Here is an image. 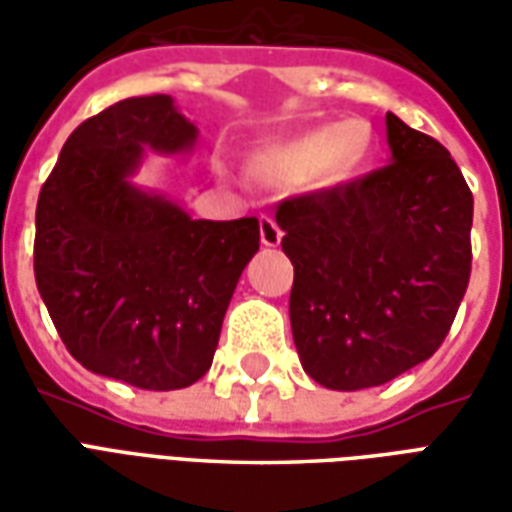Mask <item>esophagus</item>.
Wrapping results in <instances>:
<instances>
[{
  "label": "esophagus",
  "instance_id": "obj_1",
  "mask_svg": "<svg viewBox=\"0 0 512 512\" xmlns=\"http://www.w3.org/2000/svg\"><path fill=\"white\" fill-rule=\"evenodd\" d=\"M260 241H263V246H279V241H282V230L271 216H260Z\"/></svg>",
  "mask_w": 512,
  "mask_h": 512
}]
</instances>
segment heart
I'll use <instances>...</instances> for the list:
<instances>
[{
    "label": "heart",
    "instance_id": "b5f03b06",
    "mask_svg": "<svg viewBox=\"0 0 512 512\" xmlns=\"http://www.w3.org/2000/svg\"><path fill=\"white\" fill-rule=\"evenodd\" d=\"M370 145L373 134L365 120H343L263 147L252 167L260 178H304L312 189H340L365 167Z\"/></svg>",
    "mask_w": 512,
    "mask_h": 512
}]
</instances>
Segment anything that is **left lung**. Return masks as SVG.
<instances>
[{
	"mask_svg": "<svg viewBox=\"0 0 512 512\" xmlns=\"http://www.w3.org/2000/svg\"><path fill=\"white\" fill-rule=\"evenodd\" d=\"M386 142V167L277 208L301 367L340 392L436 354L472 271L474 200L447 147L392 112Z\"/></svg>",
	"mask_w": 512,
	"mask_h": 512,
	"instance_id": "left-lung-1",
	"label": "left lung"
}]
</instances>
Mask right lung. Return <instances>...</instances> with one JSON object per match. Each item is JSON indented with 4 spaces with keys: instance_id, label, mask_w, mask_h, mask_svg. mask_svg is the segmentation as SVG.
Listing matches in <instances>:
<instances>
[{
    "instance_id": "obj_1",
    "label": "right lung",
    "mask_w": 512,
    "mask_h": 512,
    "mask_svg": "<svg viewBox=\"0 0 512 512\" xmlns=\"http://www.w3.org/2000/svg\"><path fill=\"white\" fill-rule=\"evenodd\" d=\"M197 134L169 95L117 101L68 136L35 213V282L65 348L98 376L153 392L211 370L260 249L255 216L191 219L131 180L145 150L186 156Z\"/></svg>"
}]
</instances>
